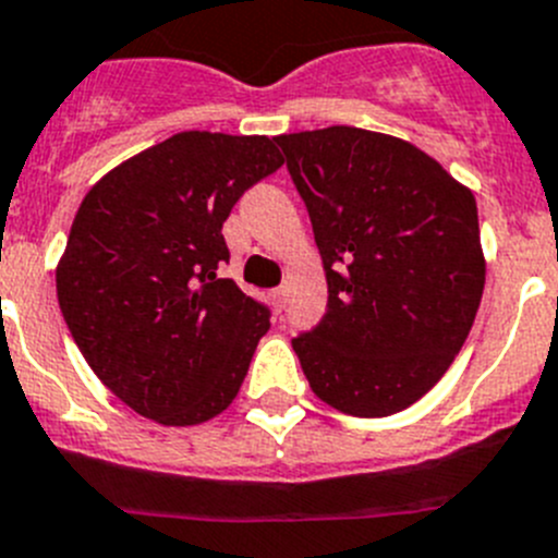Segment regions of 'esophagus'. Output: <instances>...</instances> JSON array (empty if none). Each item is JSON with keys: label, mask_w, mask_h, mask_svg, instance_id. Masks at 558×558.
Instances as JSON below:
<instances>
[{"label": "esophagus", "mask_w": 558, "mask_h": 558, "mask_svg": "<svg viewBox=\"0 0 558 558\" xmlns=\"http://www.w3.org/2000/svg\"><path fill=\"white\" fill-rule=\"evenodd\" d=\"M283 298H286V289H283V286H278V289H272V300H275V305H278V311L283 308Z\"/></svg>", "instance_id": "1"}]
</instances>
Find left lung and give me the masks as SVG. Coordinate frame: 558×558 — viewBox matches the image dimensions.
Listing matches in <instances>:
<instances>
[{
	"label": "left lung",
	"mask_w": 558,
	"mask_h": 558,
	"mask_svg": "<svg viewBox=\"0 0 558 558\" xmlns=\"http://www.w3.org/2000/svg\"><path fill=\"white\" fill-rule=\"evenodd\" d=\"M275 142L328 280L323 323L291 348L336 411L398 414L448 373L478 314L486 260L473 192L395 135L336 124Z\"/></svg>",
	"instance_id": "8db88e82"
}]
</instances>
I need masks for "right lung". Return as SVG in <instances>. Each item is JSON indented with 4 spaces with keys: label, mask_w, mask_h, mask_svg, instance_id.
I'll use <instances>...</instances> for the list:
<instances>
[{
    "label": "right lung",
    "mask_w": 558,
    "mask_h": 558,
    "mask_svg": "<svg viewBox=\"0 0 558 558\" xmlns=\"http://www.w3.org/2000/svg\"><path fill=\"white\" fill-rule=\"evenodd\" d=\"M280 167L267 135L189 130L80 203L54 272L60 311L97 378L147 420L199 425L242 389L269 308L219 278L222 225Z\"/></svg>",
    "instance_id": "add662e5"
}]
</instances>
